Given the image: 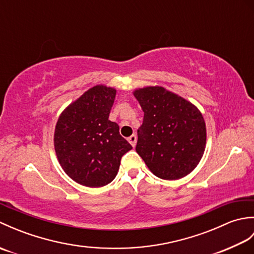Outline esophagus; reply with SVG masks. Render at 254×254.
Instances as JSON below:
<instances>
[{
	"instance_id": "esophagus-1",
	"label": "esophagus",
	"mask_w": 254,
	"mask_h": 254,
	"mask_svg": "<svg viewBox=\"0 0 254 254\" xmlns=\"http://www.w3.org/2000/svg\"><path fill=\"white\" fill-rule=\"evenodd\" d=\"M136 139H137V138H136V135H134V134H133V135H131L130 137L127 138V141L130 142V144L132 145L133 147H135V145H136Z\"/></svg>"
}]
</instances>
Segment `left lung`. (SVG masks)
<instances>
[{
  "label": "left lung",
  "mask_w": 254,
  "mask_h": 254,
  "mask_svg": "<svg viewBox=\"0 0 254 254\" xmlns=\"http://www.w3.org/2000/svg\"><path fill=\"white\" fill-rule=\"evenodd\" d=\"M133 95L144 111L135 149L148 169L165 180H178L190 174L206 146V126L201 111L161 86L137 88Z\"/></svg>",
  "instance_id": "8db88e82"
}]
</instances>
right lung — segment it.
Wrapping results in <instances>:
<instances>
[{"instance_id": "1", "label": "right lung", "mask_w": 254, "mask_h": 254, "mask_svg": "<svg viewBox=\"0 0 254 254\" xmlns=\"http://www.w3.org/2000/svg\"><path fill=\"white\" fill-rule=\"evenodd\" d=\"M117 90L96 85L69 104L58 119L55 149L65 174L79 185L99 188L115 179L122 156L132 149L109 120Z\"/></svg>"}]
</instances>
